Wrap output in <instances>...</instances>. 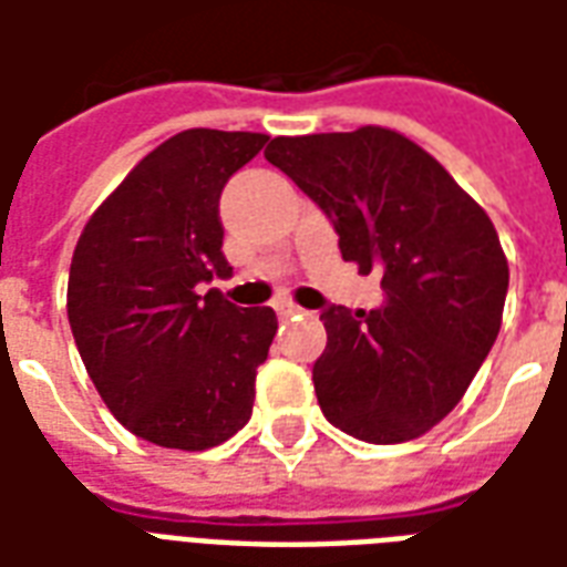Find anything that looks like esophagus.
<instances>
[{"instance_id": "obj_1", "label": "esophagus", "mask_w": 567, "mask_h": 567, "mask_svg": "<svg viewBox=\"0 0 567 567\" xmlns=\"http://www.w3.org/2000/svg\"><path fill=\"white\" fill-rule=\"evenodd\" d=\"M297 312H303V307H297L291 300H276V316H279V319H291Z\"/></svg>"}]
</instances>
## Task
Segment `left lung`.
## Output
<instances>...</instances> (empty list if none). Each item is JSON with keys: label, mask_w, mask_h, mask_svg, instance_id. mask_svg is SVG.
Here are the masks:
<instances>
[{"label": "left lung", "mask_w": 567, "mask_h": 567, "mask_svg": "<svg viewBox=\"0 0 567 567\" xmlns=\"http://www.w3.org/2000/svg\"><path fill=\"white\" fill-rule=\"evenodd\" d=\"M264 157L328 212L343 260L380 270L385 303L321 312V413L368 443H404L450 416L501 331L507 258L483 206L389 127L276 136Z\"/></svg>", "instance_id": "8db88e82"}]
</instances>
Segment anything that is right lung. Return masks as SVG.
Listing matches in <instances>:
<instances>
[{"label": "right lung", "mask_w": 567, "mask_h": 567, "mask_svg": "<svg viewBox=\"0 0 567 567\" xmlns=\"http://www.w3.org/2000/svg\"><path fill=\"white\" fill-rule=\"evenodd\" d=\"M267 140L175 133L96 206L72 251L66 312L81 361L112 416L166 450H212L251 419L276 312L199 285L230 276L218 197Z\"/></svg>", "instance_id": "1"}]
</instances>
